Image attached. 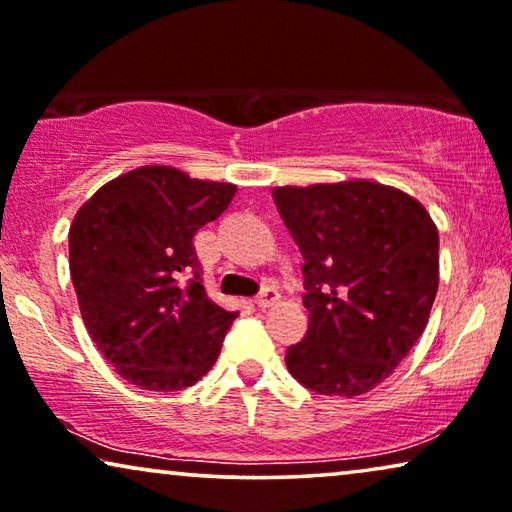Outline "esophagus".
Listing matches in <instances>:
<instances>
[{
	"mask_svg": "<svg viewBox=\"0 0 512 512\" xmlns=\"http://www.w3.org/2000/svg\"><path fill=\"white\" fill-rule=\"evenodd\" d=\"M277 300H279V291L275 286H265V289L256 296V305L261 307V310H268V307L277 305Z\"/></svg>",
	"mask_w": 512,
	"mask_h": 512,
	"instance_id": "obj_1",
	"label": "esophagus"
}]
</instances>
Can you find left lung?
Instances as JSON below:
<instances>
[{
  "label": "left lung",
  "instance_id": "8db88e82",
  "mask_svg": "<svg viewBox=\"0 0 512 512\" xmlns=\"http://www.w3.org/2000/svg\"><path fill=\"white\" fill-rule=\"evenodd\" d=\"M272 198L305 258L310 312L303 342L286 349V368L317 394H366L429 324L436 223L412 195L368 179L277 186Z\"/></svg>",
  "mask_w": 512,
  "mask_h": 512
}]
</instances>
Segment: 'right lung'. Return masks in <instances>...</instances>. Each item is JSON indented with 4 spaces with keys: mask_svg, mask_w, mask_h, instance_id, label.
<instances>
[{
    "mask_svg": "<svg viewBox=\"0 0 512 512\" xmlns=\"http://www.w3.org/2000/svg\"><path fill=\"white\" fill-rule=\"evenodd\" d=\"M235 184L144 165L104 184L69 228V272L95 347L146 391L186 389L219 359L237 312L207 296L193 237Z\"/></svg>",
    "mask_w": 512,
    "mask_h": 512,
    "instance_id": "add662e5",
    "label": "right lung"
}]
</instances>
